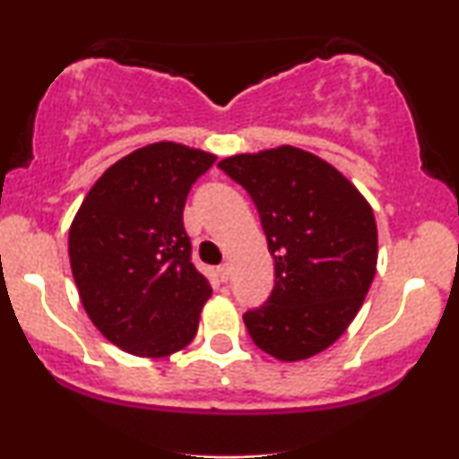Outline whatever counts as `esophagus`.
<instances>
[{"label":"esophagus","instance_id":"34e87169","mask_svg":"<svg viewBox=\"0 0 459 459\" xmlns=\"http://www.w3.org/2000/svg\"><path fill=\"white\" fill-rule=\"evenodd\" d=\"M230 273H233V270H230V265H220L218 267V276H220V281L222 282H229L230 281Z\"/></svg>","mask_w":459,"mask_h":459}]
</instances>
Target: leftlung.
I'll return each instance as SVG.
<instances>
[{
  "label": "left lung",
  "mask_w": 459,
  "mask_h": 459,
  "mask_svg": "<svg viewBox=\"0 0 459 459\" xmlns=\"http://www.w3.org/2000/svg\"><path fill=\"white\" fill-rule=\"evenodd\" d=\"M218 166L255 200L276 270L267 302L244 315L247 334L284 362L328 350L376 276L371 204L334 166L296 146L241 152Z\"/></svg>",
  "instance_id": "left-lung-1"
}]
</instances>
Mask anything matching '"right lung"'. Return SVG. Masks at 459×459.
I'll return each instance as SVG.
<instances>
[{
  "label": "right lung",
  "instance_id": "1",
  "mask_svg": "<svg viewBox=\"0 0 459 459\" xmlns=\"http://www.w3.org/2000/svg\"><path fill=\"white\" fill-rule=\"evenodd\" d=\"M215 155L155 142L99 177L68 230L79 298L109 343L163 358L192 343L212 284L183 229L189 189Z\"/></svg>",
  "mask_w": 459,
  "mask_h": 459
}]
</instances>
